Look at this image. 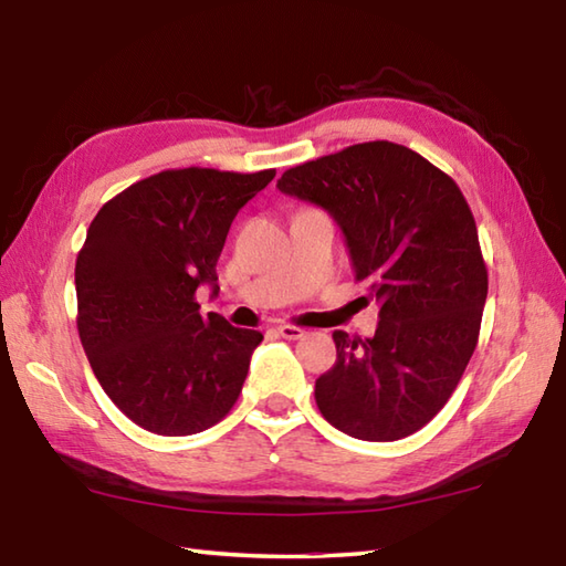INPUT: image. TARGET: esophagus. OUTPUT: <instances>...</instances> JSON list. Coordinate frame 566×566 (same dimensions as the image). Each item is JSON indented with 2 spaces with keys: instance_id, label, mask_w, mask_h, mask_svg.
<instances>
[{
  "instance_id": "obj_1",
  "label": "esophagus",
  "mask_w": 566,
  "mask_h": 566,
  "mask_svg": "<svg viewBox=\"0 0 566 566\" xmlns=\"http://www.w3.org/2000/svg\"><path fill=\"white\" fill-rule=\"evenodd\" d=\"M276 333H280L284 340H302L304 335H306V331H304V328L290 326V323H280V326H276Z\"/></svg>"
}]
</instances>
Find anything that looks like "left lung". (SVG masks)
Segmentation results:
<instances>
[{
	"instance_id": "8db88e82",
	"label": "left lung",
	"mask_w": 566,
	"mask_h": 566,
	"mask_svg": "<svg viewBox=\"0 0 566 566\" xmlns=\"http://www.w3.org/2000/svg\"><path fill=\"white\" fill-rule=\"evenodd\" d=\"M276 187L333 216L355 280L381 304L371 338L333 333L338 359L316 379L318 411L357 440L411 436L462 379L486 304V264L460 187L389 140L296 165Z\"/></svg>"
}]
</instances>
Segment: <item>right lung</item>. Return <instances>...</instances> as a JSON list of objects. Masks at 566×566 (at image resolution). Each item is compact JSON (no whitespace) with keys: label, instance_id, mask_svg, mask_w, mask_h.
<instances>
[{"label":"right lung","instance_id":"1","mask_svg":"<svg viewBox=\"0 0 566 566\" xmlns=\"http://www.w3.org/2000/svg\"><path fill=\"white\" fill-rule=\"evenodd\" d=\"M209 167L130 185L94 216L77 255V331L106 396L155 436H195L238 401L262 333L199 314L235 213L268 187Z\"/></svg>","mask_w":566,"mask_h":566}]
</instances>
